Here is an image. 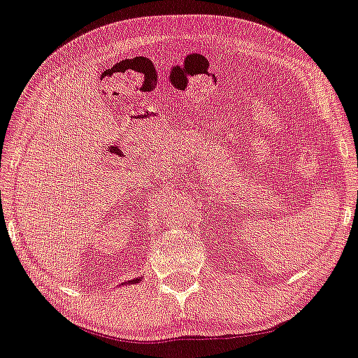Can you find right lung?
<instances>
[{
    "instance_id": "1",
    "label": "right lung",
    "mask_w": 358,
    "mask_h": 358,
    "mask_svg": "<svg viewBox=\"0 0 358 358\" xmlns=\"http://www.w3.org/2000/svg\"><path fill=\"white\" fill-rule=\"evenodd\" d=\"M141 280H143V275H141V278H134V279H131V280L124 282V285H137V284H140Z\"/></svg>"
}]
</instances>
